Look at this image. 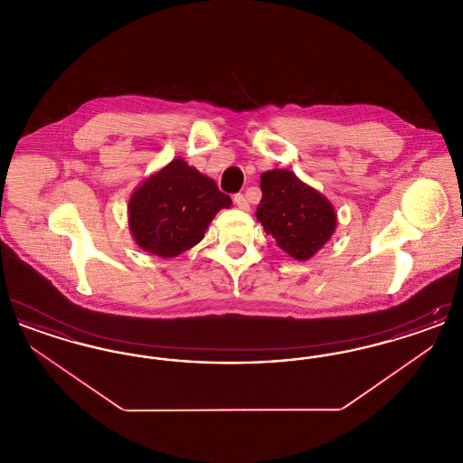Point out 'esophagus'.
Segmentation results:
<instances>
[{
    "mask_svg": "<svg viewBox=\"0 0 463 463\" xmlns=\"http://www.w3.org/2000/svg\"><path fill=\"white\" fill-rule=\"evenodd\" d=\"M234 203H236V206L240 208V210H248L250 206H248V201H246V196L244 194H236L234 196Z\"/></svg>",
    "mask_w": 463,
    "mask_h": 463,
    "instance_id": "1",
    "label": "esophagus"
}]
</instances>
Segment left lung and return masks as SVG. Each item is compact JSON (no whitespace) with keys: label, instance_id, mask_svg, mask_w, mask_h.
<instances>
[{"label":"left lung","instance_id":"1","mask_svg":"<svg viewBox=\"0 0 463 463\" xmlns=\"http://www.w3.org/2000/svg\"><path fill=\"white\" fill-rule=\"evenodd\" d=\"M260 189L257 221L291 259L310 260L330 241L336 229V212L330 199L285 168L264 172Z\"/></svg>","mask_w":463,"mask_h":463}]
</instances>
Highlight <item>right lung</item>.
<instances>
[{"label": "right lung", "instance_id": "1", "mask_svg": "<svg viewBox=\"0 0 463 463\" xmlns=\"http://www.w3.org/2000/svg\"><path fill=\"white\" fill-rule=\"evenodd\" d=\"M231 204L213 178L175 157L147 176L128 199L133 241L151 255L174 259L196 246L215 215Z\"/></svg>", "mask_w": 463, "mask_h": 463}]
</instances>
